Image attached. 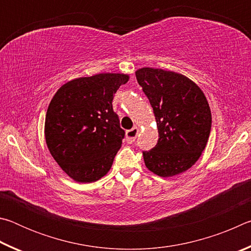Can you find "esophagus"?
Wrapping results in <instances>:
<instances>
[{"instance_id": "obj_1", "label": "esophagus", "mask_w": 251, "mask_h": 251, "mask_svg": "<svg viewBox=\"0 0 251 251\" xmlns=\"http://www.w3.org/2000/svg\"><path fill=\"white\" fill-rule=\"evenodd\" d=\"M137 135H138V127L134 126L133 128L126 131V142L128 144L134 143L136 137H137Z\"/></svg>"}]
</instances>
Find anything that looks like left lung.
Returning <instances> with one entry per match:
<instances>
[{
  "label": "left lung",
  "instance_id": "obj_1",
  "mask_svg": "<svg viewBox=\"0 0 251 251\" xmlns=\"http://www.w3.org/2000/svg\"><path fill=\"white\" fill-rule=\"evenodd\" d=\"M150 100L158 142L143 151L146 167L160 177L186 172L199 159L211 129V112L203 92L185 75L143 67L135 72Z\"/></svg>",
  "mask_w": 251,
  "mask_h": 251
}]
</instances>
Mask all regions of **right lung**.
<instances>
[{"instance_id": "add662e5", "label": "right lung", "mask_w": 251, "mask_h": 251, "mask_svg": "<svg viewBox=\"0 0 251 251\" xmlns=\"http://www.w3.org/2000/svg\"><path fill=\"white\" fill-rule=\"evenodd\" d=\"M128 79L123 73L78 77L62 85L50 100L44 126L46 145L73 180L96 181L112 167L125 135L112 101Z\"/></svg>"}]
</instances>
